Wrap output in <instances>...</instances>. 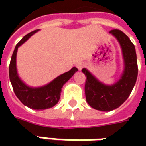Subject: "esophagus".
Returning a JSON list of instances; mask_svg holds the SVG:
<instances>
[{"instance_id":"34e87169","label":"esophagus","mask_w":146,"mask_h":146,"mask_svg":"<svg viewBox=\"0 0 146 146\" xmlns=\"http://www.w3.org/2000/svg\"><path fill=\"white\" fill-rule=\"evenodd\" d=\"M84 66V62H78V63L76 64V67H77L79 70H81Z\"/></svg>"}]
</instances>
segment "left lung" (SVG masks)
<instances>
[{"label": "left lung", "instance_id": "obj_1", "mask_svg": "<svg viewBox=\"0 0 146 146\" xmlns=\"http://www.w3.org/2000/svg\"><path fill=\"white\" fill-rule=\"evenodd\" d=\"M120 44L124 69L120 79L115 84L107 85L99 81L86 68L82 71L86 76L85 97L88 105L101 111H111L119 107L132 92L137 79L138 67L135 46L126 34L120 30L110 31Z\"/></svg>", "mask_w": 146, "mask_h": 146}]
</instances>
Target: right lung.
Returning a JSON list of instances; mask_svg holds the SVG:
<instances>
[{"label":"right lung","instance_id":"right-lung-1","mask_svg":"<svg viewBox=\"0 0 146 146\" xmlns=\"http://www.w3.org/2000/svg\"><path fill=\"white\" fill-rule=\"evenodd\" d=\"M39 30H35L26 35L17 44L9 63V76L14 92L17 98L24 106L33 110H42L53 107L58 102L62 88L70 80L73 75L78 70L76 67L62 74L48 84L41 87H30L27 85L19 76L16 66L17 51L20 45L26 42L30 37Z\"/></svg>","mask_w":146,"mask_h":146}]
</instances>
